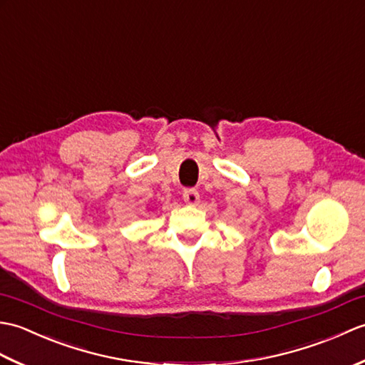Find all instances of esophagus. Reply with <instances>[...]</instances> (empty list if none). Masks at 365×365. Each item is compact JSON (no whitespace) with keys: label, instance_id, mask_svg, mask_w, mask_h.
I'll list each match as a JSON object with an SVG mask.
<instances>
[{"label":"esophagus","instance_id":"34e87169","mask_svg":"<svg viewBox=\"0 0 365 365\" xmlns=\"http://www.w3.org/2000/svg\"><path fill=\"white\" fill-rule=\"evenodd\" d=\"M199 199H200V196H199V191H197V190H195V188L183 190V200H185V202H187V204L196 205V204L199 202Z\"/></svg>","mask_w":365,"mask_h":365}]
</instances>
